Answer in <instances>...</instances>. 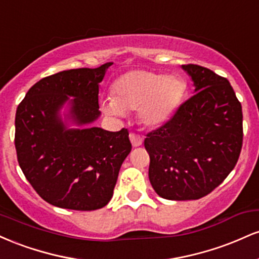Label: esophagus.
Returning a JSON list of instances; mask_svg holds the SVG:
<instances>
[{
  "label": "esophagus",
  "mask_w": 259,
  "mask_h": 259,
  "mask_svg": "<svg viewBox=\"0 0 259 259\" xmlns=\"http://www.w3.org/2000/svg\"><path fill=\"white\" fill-rule=\"evenodd\" d=\"M129 138H130V141H132L134 147L141 146L142 141H144V139H142L141 136L138 135V134H135V133H130Z\"/></svg>",
  "instance_id": "34e87169"
}]
</instances>
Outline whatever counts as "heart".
Masks as SVG:
<instances>
[{
    "label": "heart",
    "mask_w": 259,
    "mask_h": 259,
    "mask_svg": "<svg viewBox=\"0 0 259 259\" xmlns=\"http://www.w3.org/2000/svg\"><path fill=\"white\" fill-rule=\"evenodd\" d=\"M185 90L186 84L180 76L132 70L115 80L112 86L113 97L102 100L101 108L109 115L138 112L142 124L159 126L179 107Z\"/></svg>",
    "instance_id": "heart-1"
}]
</instances>
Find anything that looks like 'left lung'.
I'll use <instances>...</instances> for the list:
<instances>
[{"label": "left lung", "instance_id": "1", "mask_svg": "<svg viewBox=\"0 0 259 259\" xmlns=\"http://www.w3.org/2000/svg\"><path fill=\"white\" fill-rule=\"evenodd\" d=\"M195 94L163 125L146 134L148 178L167 200H198L230 174L242 148V107L227 78L183 64Z\"/></svg>", "mask_w": 259, "mask_h": 259}]
</instances>
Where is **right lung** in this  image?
<instances>
[{
    "instance_id": "add662e5",
    "label": "right lung",
    "mask_w": 259,
    "mask_h": 259,
    "mask_svg": "<svg viewBox=\"0 0 259 259\" xmlns=\"http://www.w3.org/2000/svg\"><path fill=\"white\" fill-rule=\"evenodd\" d=\"M111 65L63 70L42 78L18 106L14 135L18 163L32 189L52 206L95 210L111 201L119 169L132 151L127 129L67 130L58 118L59 108L73 96L76 123L96 119L99 82Z\"/></svg>"
}]
</instances>
